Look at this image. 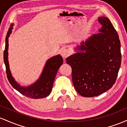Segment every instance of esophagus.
Wrapping results in <instances>:
<instances>
[{"label": "esophagus", "instance_id": "1", "mask_svg": "<svg viewBox=\"0 0 127 127\" xmlns=\"http://www.w3.org/2000/svg\"><path fill=\"white\" fill-rule=\"evenodd\" d=\"M61 55H62V56L64 58H66V57H68L69 55V50L66 49V48H64V49H62V51H61Z\"/></svg>", "mask_w": 127, "mask_h": 127}]
</instances>
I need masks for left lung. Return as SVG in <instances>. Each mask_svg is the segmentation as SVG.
Instances as JSON below:
<instances>
[{
  "instance_id": "obj_1",
  "label": "left lung",
  "mask_w": 127,
  "mask_h": 127,
  "mask_svg": "<svg viewBox=\"0 0 127 127\" xmlns=\"http://www.w3.org/2000/svg\"><path fill=\"white\" fill-rule=\"evenodd\" d=\"M102 26L69 56L66 63L72 68V80L75 90L85 97L98 96L115 84L121 64V43L116 31L109 18H98Z\"/></svg>"
}]
</instances>
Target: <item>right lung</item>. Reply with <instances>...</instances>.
I'll list each match as a JSON object with an SVG mask.
<instances>
[{"label":"right lung","instance_id":"add662e5","mask_svg":"<svg viewBox=\"0 0 127 127\" xmlns=\"http://www.w3.org/2000/svg\"><path fill=\"white\" fill-rule=\"evenodd\" d=\"M12 26L13 24L10 26L9 29L7 33L5 39V48L3 53L4 63L6 66V75L8 81L14 89L27 97L34 99L46 97L50 94L57 72L60 66L63 64L62 57L61 55H57L48 59L47 61L40 77L35 83L26 88L20 86L14 80L13 77L11 75L8 59V38L11 33Z\"/></svg>","mask_w":127,"mask_h":127}]
</instances>
